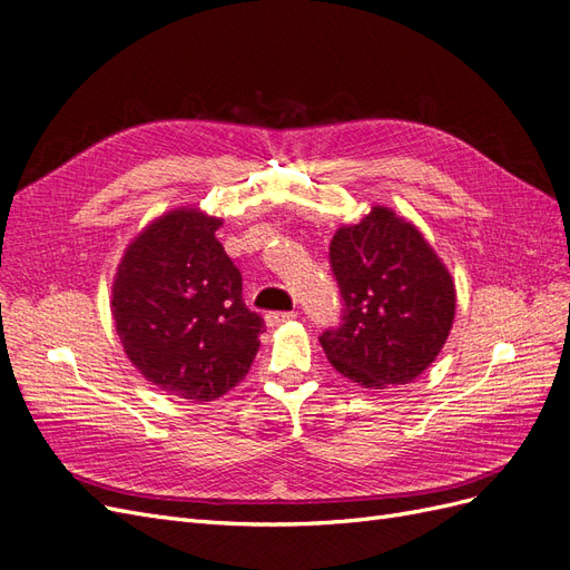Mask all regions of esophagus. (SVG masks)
Wrapping results in <instances>:
<instances>
[{
    "mask_svg": "<svg viewBox=\"0 0 570 570\" xmlns=\"http://www.w3.org/2000/svg\"><path fill=\"white\" fill-rule=\"evenodd\" d=\"M295 318H297L295 312H271V314H266V325L268 327H278V325L289 323V321H295Z\"/></svg>",
    "mask_w": 570,
    "mask_h": 570,
    "instance_id": "34e87169",
    "label": "esophagus"
}]
</instances>
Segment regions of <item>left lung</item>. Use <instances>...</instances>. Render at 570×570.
<instances>
[{"label": "left lung", "mask_w": 570, "mask_h": 570, "mask_svg": "<svg viewBox=\"0 0 570 570\" xmlns=\"http://www.w3.org/2000/svg\"><path fill=\"white\" fill-rule=\"evenodd\" d=\"M342 323L318 340L333 368L366 390L406 385L450 337L452 273L411 220L375 204L331 243Z\"/></svg>", "instance_id": "left-lung-1"}]
</instances>
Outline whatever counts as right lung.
Masks as SVG:
<instances>
[{
  "label": "right lung",
  "mask_w": 570,
  "mask_h": 570,
  "mask_svg": "<svg viewBox=\"0 0 570 570\" xmlns=\"http://www.w3.org/2000/svg\"><path fill=\"white\" fill-rule=\"evenodd\" d=\"M223 218L180 206L126 247L111 285L116 335L151 385L195 404L245 381L264 318L243 302V275L218 243Z\"/></svg>",
  "instance_id": "add662e5"
}]
</instances>
